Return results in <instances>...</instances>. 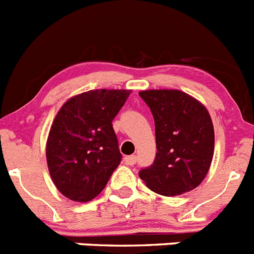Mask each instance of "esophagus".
I'll return each mask as SVG.
<instances>
[{
  "label": "esophagus",
  "mask_w": 254,
  "mask_h": 254,
  "mask_svg": "<svg viewBox=\"0 0 254 254\" xmlns=\"http://www.w3.org/2000/svg\"><path fill=\"white\" fill-rule=\"evenodd\" d=\"M126 164H128V165H134L136 161H137V156L136 155H129V156H126L125 158Z\"/></svg>",
  "instance_id": "34e87169"
}]
</instances>
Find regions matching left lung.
Masks as SVG:
<instances>
[{"mask_svg":"<svg viewBox=\"0 0 254 254\" xmlns=\"http://www.w3.org/2000/svg\"><path fill=\"white\" fill-rule=\"evenodd\" d=\"M140 96L154 117L158 152L138 176L163 196L194 190L207 174L214 155V126L207 109L179 90H147Z\"/></svg>","mask_w":254,"mask_h":254,"instance_id":"obj_1","label":"left lung"}]
</instances>
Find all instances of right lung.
Returning a JSON list of instances; mask_svg holds the SVG:
<instances>
[{"label": "right lung", "instance_id": "add662e5", "mask_svg": "<svg viewBox=\"0 0 254 254\" xmlns=\"http://www.w3.org/2000/svg\"><path fill=\"white\" fill-rule=\"evenodd\" d=\"M129 90H91L73 96L56 116L47 142L53 183L67 198L87 202L107 186L122 154L114 117Z\"/></svg>", "mask_w": 254, "mask_h": 254}]
</instances>
